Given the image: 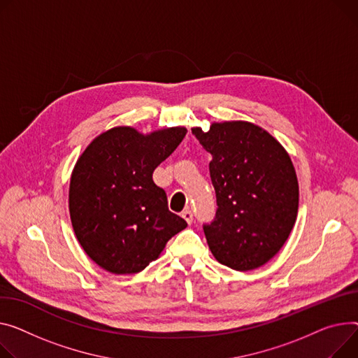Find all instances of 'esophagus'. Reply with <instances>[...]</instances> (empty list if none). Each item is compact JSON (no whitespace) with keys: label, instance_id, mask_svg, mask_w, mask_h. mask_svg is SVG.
<instances>
[{"label":"esophagus","instance_id":"34e87169","mask_svg":"<svg viewBox=\"0 0 358 358\" xmlns=\"http://www.w3.org/2000/svg\"><path fill=\"white\" fill-rule=\"evenodd\" d=\"M182 217H184V220H185L188 224H192L193 220H194V214H193L192 210L187 208V210L182 211Z\"/></svg>","mask_w":358,"mask_h":358}]
</instances>
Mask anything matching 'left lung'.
<instances>
[{"label":"left lung","mask_w":358,"mask_h":358,"mask_svg":"<svg viewBox=\"0 0 358 358\" xmlns=\"http://www.w3.org/2000/svg\"><path fill=\"white\" fill-rule=\"evenodd\" d=\"M213 155L210 177L216 217L203 230L222 265L252 271L265 265L288 241L299 203L296 173L288 152L260 127L214 122L192 129Z\"/></svg>","instance_id":"obj_1"}]
</instances>
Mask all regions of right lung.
<instances>
[{
	"label": "right lung",
	"mask_w": 358,
	"mask_h": 358,
	"mask_svg": "<svg viewBox=\"0 0 358 358\" xmlns=\"http://www.w3.org/2000/svg\"><path fill=\"white\" fill-rule=\"evenodd\" d=\"M185 134L182 127L150 135L117 127L94 138L78 159L69 188L70 220L86 255L105 271H144L187 227L152 180Z\"/></svg>",
	"instance_id": "1"
}]
</instances>
